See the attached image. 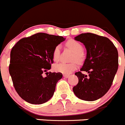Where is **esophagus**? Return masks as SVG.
I'll use <instances>...</instances> for the list:
<instances>
[{"instance_id":"34e87169","label":"esophagus","mask_w":125,"mask_h":125,"mask_svg":"<svg viewBox=\"0 0 125 125\" xmlns=\"http://www.w3.org/2000/svg\"><path fill=\"white\" fill-rule=\"evenodd\" d=\"M63 76H64V78H69V76H70V75H67V74H63Z\"/></svg>"}]
</instances>
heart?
Masks as SVG:
<instances>
[{"instance_id": "obj_1", "label": "heart", "mask_w": 125, "mask_h": 125, "mask_svg": "<svg viewBox=\"0 0 125 125\" xmlns=\"http://www.w3.org/2000/svg\"><path fill=\"white\" fill-rule=\"evenodd\" d=\"M66 46L73 52L71 60L76 61L78 62H82L84 60V54L83 52V46L80 42L73 39H70L66 42ZM53 60L55 62L59 61L60 58V47L57 45L55 47L52 53ZM76 62L71 63L61 62L54 65V70L58 72L64 74H68L76 69Z\"/></svg>"}]
</instances>
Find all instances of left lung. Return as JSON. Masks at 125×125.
Instances as JSON below:
<instances>
[{
  "instance_id": "obj_1",
  "label": "left lung",
  "mask_w": 125,
  "mask_h": 125,
  "mask_svg": "<svg viewBox=\"0 0 125 125\" xmlns=\"http://www.w3.org/2000/svg\"><path fill=\"white\" fill-rule=\"evenodd\" d=\"M75 40L83 43L86 49V58L80 70L87 72L89 76L81 72L75 73L78 83L73 91L83 100H97L112 85L118 69V51L108 38L94 33H81Z\"/></svg>"
}]
</instances>
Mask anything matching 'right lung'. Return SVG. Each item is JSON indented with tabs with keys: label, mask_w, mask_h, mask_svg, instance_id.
Returning a JSON list of instances; mask_svg holds the SVG:
<instances>
[{
	"label": "right lung",
	"mask_w": 125,
	"mask_h": 125,
	"mask_svg": "<svg viewBox=\"0 0 125 125\" xmlns=\"http://www.w3.org/2000/svg\"><path fill=\"white\" fill-rule=\"evenodd\" d=\"M62 36L38 33L21 39L12 48L9 72L15 90L25 101L40 104L53 97L61 73L47 72L53 63V51ZM46 72L47 76L43 73Z\"/></svg>",
	"instance_id": "add662e5"
}]
</instances>
